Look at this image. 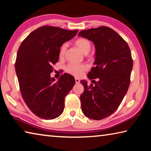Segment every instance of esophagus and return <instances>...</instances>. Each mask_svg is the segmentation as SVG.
I'll return each instance as SVG.
<instances>
[{
    "label": "esophagus",
    "instance_id": "esophagus-1",
    "mask_svg": "<svg viewBox=\"0 0 151 151\" xmlns=\"http://www.w3.org/2000/svg\"><path fill=\"white\" fill-rule=\"evenodd\" d=\"M75 83L76 84H78L79 83H80V80H79V79L77 78H75Z\"/></svg>",
    "mask_w": 151,
    "mask_h": 151
}]
</instances>
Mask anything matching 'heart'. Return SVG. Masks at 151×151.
I'll use <instances>...</instances> for the list:
<instances>
[{
  "label": "heart",
  "instance_id": "b5f03b06",
  "mask_svg": "<svg viewBox=\"0 0 151 151\" xmlns=\"http://www.w3.org/2000/svg\"><path fill=\"white\" fill-rule=\"evenodd\" d=\"M75 45L79 50H80L83 54L86 55L90 51L91 48V44L88 39H84V38H80L76 40ZM66 48H67V44H63L60 48L59 57L60 58L64 57L65 55ZM87 67L85 65H76V64H70L66 67V71L68 73L71 74L74 76H79L83 71H85Z\"/></svg>",
  "mask_w": 151,
  "mask_h": 151
}]
</instances>
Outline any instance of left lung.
Segmentation results:
<instances>
[{
	"label": "left lung",
	"instance_id": "obj_1",
	"mask_svg": "<svg viewBox=\"0 0 151 151\" xmlns=\"http://www.w3.org/2000/svg\"><path fill=\"white\" fill-rule=\"evenodd\" d=\"M81 37L94 43L95 47L94 67L88 74L89 79H97L95 85L85 87L81 95V109L88 118L101 120L118 109L130 85L132 69L131 50L127 42L118 33L107 27L83 30Z\"/></svg>",
	"mask_w": 151,
	"mask_h": 151
}]
</instances>
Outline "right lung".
Wrapping results in <instances>:
<instances>
[{
    "label": "right lung",
    "instance_id": "obj_1",
    "mask_svg": "<svg viewBox=\"0 0 151 151\" xmlns=\"http://www.w3.org/2000/svg\"><path fill=\"white\" fill-rule=\"evenodd\" d=\"M78 30L43 26L32 31L18 50L15 70L25 103L35 115L45 120L63 113L65 98L75 84V78L64 73L58 81L51 77L52 65L58 61L63 43Z\"/></svg>",
    "mask_w": 151,
    "mask_h": 151
}]
</instances>
